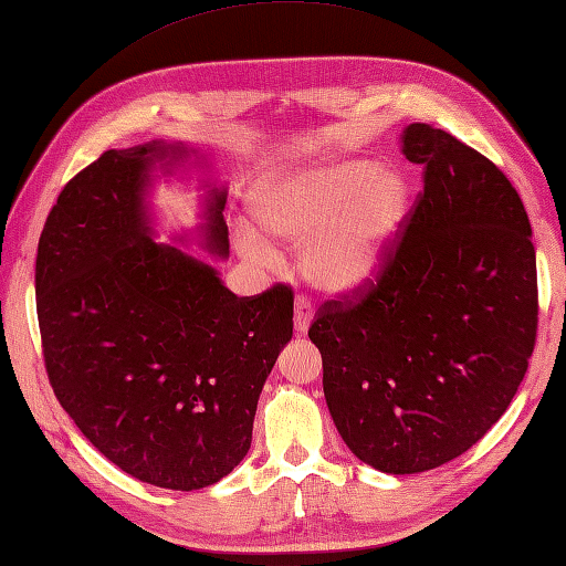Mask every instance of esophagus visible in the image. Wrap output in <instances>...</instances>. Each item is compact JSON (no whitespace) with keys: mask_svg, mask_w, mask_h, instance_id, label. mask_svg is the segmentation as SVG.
<instances>
[{"mask_svg":"<svg viewBox=\"0 0 566 566\" xmlns=\"http://www.w3.org/2000/svg\"><path fill=\"white\" fill-rule=\"evenodd\" d=\"M313 321V304L308 301V296H296V304H294V325H296V333H306L308 325Z\"/></svg>","mask_w":566,"mask_h":566,"instance_id":"esophagus-1","label":"esophagus"}]
</instances>
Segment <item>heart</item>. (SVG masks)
Returning <instances> with one entry per match:
<instances>
[{"mask_svg":"<svg viewBox=\"0 0 566 566\" xmlns=\"http://www.w3.org/2000/svg\"><path fill=\"white\" fill-rule=\"evenodd\" d=\"M248 209L270 239L304 245L308 282L347 294L378 277L410 209V182L396 168L345 159L258 182ZM243 245L258 260L274 258L253 233Z\"/></svg>","mask_w":566,"mask_h":566,"instance_id":"heart-1","label":"heart"}]
</instances>
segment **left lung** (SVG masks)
Returning <instances> with one entry per match:
<instances>
[{
  "instance_id": "obj_1",
  "label": "left lung",
  "mask_w": 566,
  "mask_h": 566,
  "mask_svg": "<svg viewBox=\"0 0 566 566\" xmlns=\"http://www.w3.org/2000/svg\"><path fill=\"white\" fill-rule=\"evenodd\" d=\"M424 190L378 277L308 327L333 422L359 461L412 475L453 461L514 400L537 335L531 221L488 156L427 123L402 135Z\"/></svg>"
}]
</instances>
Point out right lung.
<instances>
[{"label": "right lung", "mask_w": 566, "mask_h": 566, "mask_svg": "<svg viewBox=\"0 0 566 566\" xmlns=\"http://www.w3.org/2000/svg\"><path fill=\"white\" fill-rule=\"evenodd\" d=\"M164 142L108 149L62 188L38 241L35 308L50 386L127 475L209 488L251 449L260 390L294 331V292L235 296L212 265L149 235V170ZM227 192L209 200V248L229 253Z\"/></svg>", "instance_id": "right-lung-1"}]
</instances>
